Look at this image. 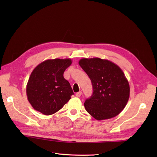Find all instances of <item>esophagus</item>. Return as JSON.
Wrapping results in <instances>:
<instances>
[{
    "instance_id": "34e87169",
    "label": "esophagus",
    "mask_w": 157,
    "mask_h": 157,
    "mask_svg": "<svg viewBox=\"0 0 157 157\" xmlns=\"http://www.w3.org/2000/svg\"><path fill=\"white\" fill-rule=\"evenodd\" d=\"M81 95H82V92H77V94H76V96L79 98V97L81 96Z\"/></svg>"
}]
</instances>
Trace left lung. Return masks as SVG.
I'll use <instances>...</instances> for the list:
<instances>
[{"instance_id": "8db88e82", "label": "left lung", "mask_w": 157, "mask_h": 157, "mask_svg": "<svg viewBox=\"0 0 157 157\" xmlns=\"http://www.w3.org/2000/svg\"><path fill=\"white\" fill-rule=\"evenodd\" d=\"M79 65L91 80L92 96L84 102L86 111L98 121L117 116L130 97L129 83L122 70L111 61L82 58Z\"/></svg>"}]
</instances>
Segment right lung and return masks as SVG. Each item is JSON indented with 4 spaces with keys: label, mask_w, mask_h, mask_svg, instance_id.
Wrapping results in <instances>:
<instances>
[{
    "label": "right lung",
    "mask_w": 157,
    "mask_h": 157,
    "mask_svg": "<svg viewBox=\"0 0 157 157\" xmlns=\"http://www.w3.org/2000/svg\"><path fill=\"white\" fill-rule=\"evenodd\" d=\"M71 63V59H47L32 71L26 93L35 110L50 115L69 101L74 93L63 73Z\"/></svg>",
    "instance_id": "right-lung-1"
}]
</instances>
